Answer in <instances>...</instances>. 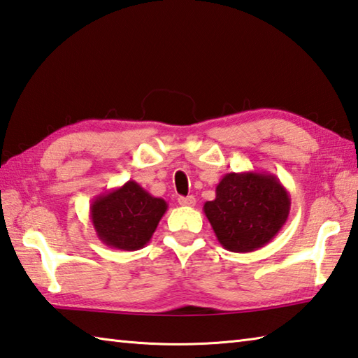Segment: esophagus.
<instances>
[{
    "instance_id": "obj_1",
    "label": "esophagus",
    "mask_w": 358,
    "mask_h": 358,
    "mask_svg": "<svg viewBox=\"0 0 358 358\" xmlns=\"http://www.w3.org/2000/svg\"><path fill=\"white\" fill-rule=\"evenodd\" d=\"M178 201H179V204L184 207H193L194 204H196V198L194 196H180Z\"/></svg>"
}]
</instances>
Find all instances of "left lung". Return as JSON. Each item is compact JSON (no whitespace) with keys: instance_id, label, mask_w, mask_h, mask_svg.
Here are the masks:
<instances>
[{"instance_id":"obj_1","label":"left lung","mask_w":358,"mask_h":358,"mask_svg":"<svg viewBox=\"0 0 358 358\" xmlns=\"http://www.w3.org/2000/svg\"><path fill=\"white\" fill-rule=\"evenodd\" d=\"M292 199L269 173H227L217 196L204 204L220 245L232 252H252L271 241L288 220Z\"/></svg>"}]
</instances>
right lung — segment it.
<instances>
[{
  "instance_id": "obj_1",
  "label": "right lung",
  "mask_w": 358,
  "mask_h": 358,
  "mask_svg": "<svg viewBox=\"0 0 358 358\" xmlns=\"http://www.w3.org/2000/svg\"><path fill=\"white\" fill-rule=\"evenodd\" d=\"M168 208L136 180L99 194L90 206V220L98 238L120 251H137L150 243Z\"/></svg>"
}]
</instances>
